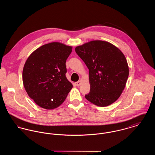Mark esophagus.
Instances as JSON below:
<instances>
[{"instance_id": "34e87169", "label": "esophagus", "mask_w": 155, "mask_h": 155, "mask_svg": "<svg viewBox=\"0 0 155 155\" xmlns=\"http://www.w3.org/2000/svg\"><path fill=\"white\" fill-rule=\"evenodd\" d=\"M81 81H77V82H75V84H76V85L77 86V87H79L80 85V84H81Z\"/></svg>"}]
</instances>
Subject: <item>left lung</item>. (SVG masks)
Returning a JSON list of instances; mask_svg holds the SVG:
<instances>
[{
  "label": "left lung",
  "mask_w": 155,
  "mask_h": 155,
  "mask_svg": "<svg viewBox=\"0 0 155 155\" xmlns=\"http://www.w3.org/2000/svg\"><path fill=\"white\" fill-rule=\"evenodd\" d=\"M75 50L89 69L90 92L85 98L101 107L116 101L129 75L124 54L114 45L99 40L78 46Z\"/></svg>",
  "instance_id": "1"
}]
</instances>
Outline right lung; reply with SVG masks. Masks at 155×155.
<instances>
[{"mask_svg":"<svg viewBox=\"0 0 155 155\" xmlns=\"http://www.w3.org/2000/svg\"><path fill=\"white\" fill-rule=\"evenodd\" d=\"M72 46L51 42L38 48L26 60L22 82L27 94L37 105L48 110L59 107L73 88L66 77V60Z\"/></svg>","mask_w":155,"mask_h":155,"instance_id":"obj_1","label":"right lung"}]
</instances>
